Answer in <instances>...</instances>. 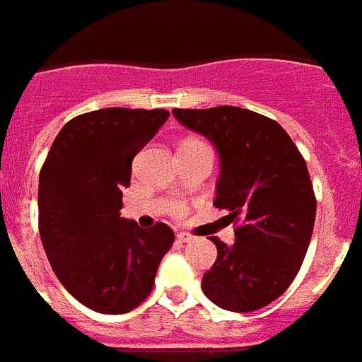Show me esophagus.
<instances>
[{"label":"esophagus","mask_w":362,"mask_h":362,"mask_svg":"<svg viewBox=\"0 0 362 362\" xmlns=\"http://www.w3.org/2000/svg\"><path fill=\"white\" fill-rule=\"evenodd\" d=\"M176 240H178L180 243H189V242H193L195 238L189 236V234H186V232H178V234H176Z\"/></svg>","instance_id":"obj_1"}]
</instances>
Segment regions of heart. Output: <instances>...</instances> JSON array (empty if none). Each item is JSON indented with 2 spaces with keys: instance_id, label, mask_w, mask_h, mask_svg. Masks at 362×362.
I'll return each instance as SVG.
<instances>
[{
  "instance_id": "b5f03b06",
  "label": "heart",
  "mask_w": 362,
  "mask_h": 362,
  "mask_svg": "<svg viewBox=\"0 0 362 362\" xmlns=\"http://www.w3.org/2000/svg\"><path fill=\"white\" fill-rule=\"evenodd\" d=\"M186 143H201V141H193V139H189V141H186ZM182 210H178V214H180Z\"/></svg>"
}]
</instances>
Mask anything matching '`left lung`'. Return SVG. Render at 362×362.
Masks as SVG:
<instances>
[{
	"instance_id": "1",
	"label": "left lung",
	"mask_w": 362,
	"mask_h": 362,
	"mask_svg": "<svg viewBox=\"0 0 362 362\" xmlns=\"http://www.w3.org/2000/svg\"><path fill=\"white\" fill-rule=\"evenodd\" d=\"M173 115L217 148L214 206L240 223L232 245L211 236L217 260L202 292L232 313L266 307L292 284L313 236L316 197L303 156L283 126L255 111L221 105Z\"/></svg>"
}]
</instances>
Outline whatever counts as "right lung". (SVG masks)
<instances>
[{"instance_id": "obj_1", "label": "right lung", "mask_w": 362, "mask_h": 362, "mask_svg": "<svg viewBox=\"0 0 362 362\" xmlns=\"http://www.w3.org/2000/svg\"><path fill=\"white\" fill-rule=\"evenodd\" d=\"M169 119L165 110L107 107L74 117L55 137L38 176V232L72 298L124 314L152 292L175 242L165 223L141 228L120 217L135 154Z\"/></svg>"}]
</instances>
